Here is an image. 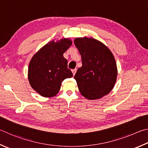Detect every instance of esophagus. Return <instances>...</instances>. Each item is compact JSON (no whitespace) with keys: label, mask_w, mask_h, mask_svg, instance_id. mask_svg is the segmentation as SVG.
I'll return each instance as SVG.
<instances>
[{"label":"esophagus","mask_w":148,"mask_h":148,"mask_svg":"<svg viewBox=\"0 0 148 148\" xmlns=\"http://www.w3.org/2000/svg\"><path fill=\"white\" fill-rule=\"evenodd\" d=\"M76 71H77V69H72V73H73V75H75V74L76 73Z\"/></svg>","instance_id":"esophagus-1"}]
</instances>
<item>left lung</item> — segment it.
I'll return each mask as SVG.
<instances>
[{"instance_id":"1","label":"left lung","mask_w":148,"mask_h":148,"mask_svg":"<svg viewBox=\"0 0 148 148\" xmlns=\"http://www.w3.org/2000/svg\"><path fill=\"white\" fill-rule=\"evenodd\" d=\"M75 45L82 66L75 75L80 92L87 99H97L112 90L117 77L115 59L104 44L93 38H76Z\"/></svg>"}]
</instances>
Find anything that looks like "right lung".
I'll use <instances>...</instances> for the list:
<instances>
[{"instance_id":"1","label":"right lung","mask_w":148,"mask_h":148,"mask_svg":"<svg viewBox=\"0 0 148 148\" xmlns=\"http://www.w3.org/2000/svg\"><path fill=\"white\" fill-rule=\"evenodd\" d=\"M69 39L53 41L34 54L28 66V81L35 91L44 97H53L58 92L62 82L73 77L63 54L71 45Z\"/></svg>"}]
</instances>
